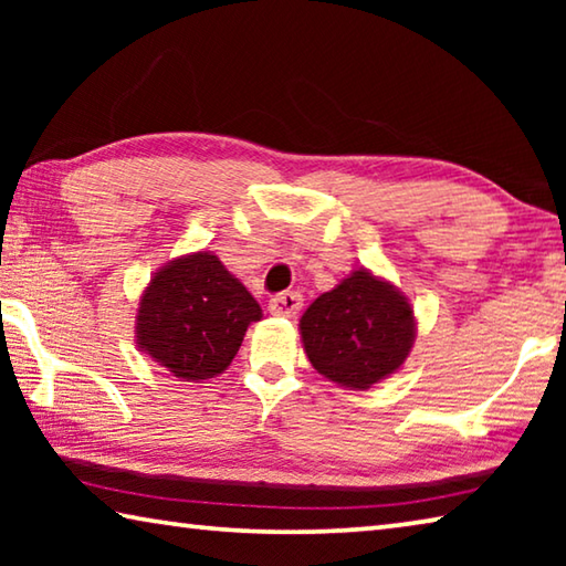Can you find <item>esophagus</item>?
Masks as SVG:
<instances>
[{"instance_id": "1", "label": "esophagus", "mask_w": 566, "mask_h": 566, "mask_svg": "<svg viewBox=\"0 0 566 566\" xmlns=\"http://www.w3.org/2000/svg\"><path fill=\"white\" fill-rule=\"evenodd\" d=\"M302 310V294L300 292H282L272 296L270 312L274 317H294Z\"/></svg>"}]
</instances>
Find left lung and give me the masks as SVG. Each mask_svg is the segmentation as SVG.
<instances>
[{
    "label": "left lung",
    "instance_id": "obj_1",
    "mask_svg": "<svg viewBox=\"0 0 566 566\" xmlns=\"http://www.w3.org/2000/svg\"><path fill=\"white\" fill-rule=\"evenodd\" d=\"M300 334L306 359L322 377L369 389L405 364L417 322L405 292L359 266L310 304Z\"/></svg>",
    "mask_w": 566,
    "mask_h": 566
}]
</instances>
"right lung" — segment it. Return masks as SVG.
<instances>
[{
  "label": "right lung",
  "mask_w": 566,
  "mask_h": 566,
  "mask_svg": "<svg viewBox=\"0 0 566 566\" xmlns=\"http://www.w3.org/2000/svg\"><path fill=\"white\" fill-rule=\"evenodd\" d=\"M262 319L247 286L212 252L185 254L155 272L137 310V347L181 381L212 379Z\"/></svg>",
  "instance_id": "1"
}]
</instances>
